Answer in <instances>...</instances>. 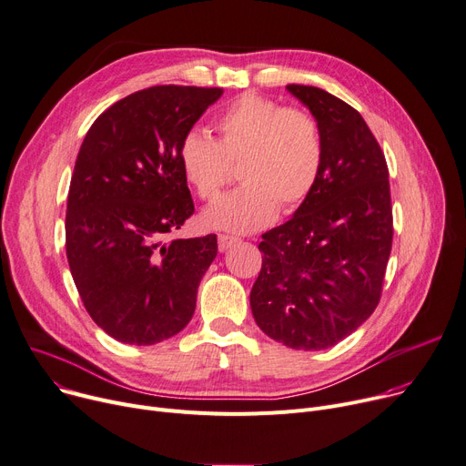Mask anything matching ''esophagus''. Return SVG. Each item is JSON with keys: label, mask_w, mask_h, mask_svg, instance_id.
Returning a JSON list of instances; mask_svg holds the SVG:
<instances>
[{"label": "esophagus", "mask_w": 466, "mask_h": 466, "mask_svg": "<svg viewBox=\"0 0 466 466\" xmlns=\"http://www.w3.org/2000/svg\"><path fill=\"white\" fill-rule=\"evenodd\" d=\"M217 241H219V251H227V249H230L232 245H236L239 239L236 236L219 234V236H217Z\"/></svg>", "instance_id": "obj_1"}]
</instances>
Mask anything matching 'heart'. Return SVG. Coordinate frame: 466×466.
<instances>
[{
	"instance_id": "heart-1",
	"label": "heart",
	"mask_w": 466,
	"mask_h": 466,
	"mask_svg": "<svg viewBox=\"0 0 466 466\" xmlns=\"http://www.w3.org/2000/svg\"><path fill=\"white\" fill-rule=\"evenodd\" d=\"M217 140L198 129L177 146L181 174L195 193L215 198L238 165V189L209 204L204 225L228 232H253L269 225L281 208L294 213L322 174L324 140L319 121L305 110L247 93L215 121Z\"/></svg>"
}]
</instances>
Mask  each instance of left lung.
<instances>
[{
  "label": "left lung",
  "mask_w": 466,
  "mask_h": 466,
  "mask_svg": "<svg viewBox=\"0 0 466 466\" xmlns=\"http://www.w3.org/2000/svg\"><path fill=\"white\" fill-rule=\"evenodd\" d=\"M320 126L322 174L285 225L262 234L251 290L258 328L296 350H324L377 309L393 239L388 165L365 119L345 101L290 84Z\"/></svg>",
  "instance_id": "8db88e82"
}]
</instances>
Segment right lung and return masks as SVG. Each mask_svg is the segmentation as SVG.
Masks as SVG:
<instances>
[{
	"mask_svg": "<svg viewBox=\"0 0 466 466\" xmlns=\"http://www.w3.org/2000/svg\"><path fill=\"white\" fill-rule=\"evenodd\" d=\"M221 87L153 86L89 127L71 177L66 247L86 311L126 345H155L193 319L217 236L163 238L195 213L177 146Z\"/></svg>",
	"mask_w": 466,
	"mask_h": 466,
	"instance_id": "add662e5",
	"label": "right lung"
}]
</instances>
